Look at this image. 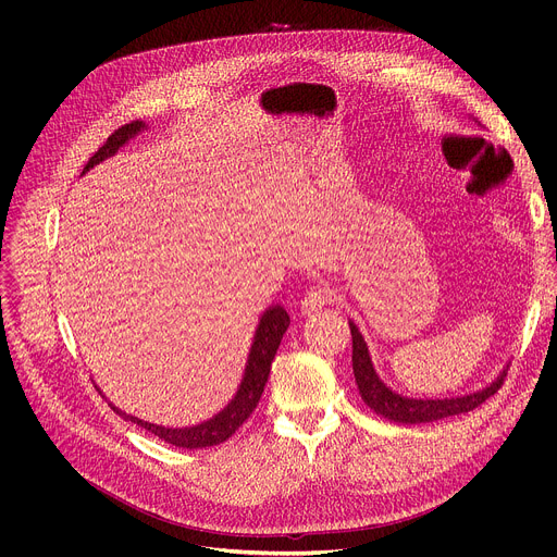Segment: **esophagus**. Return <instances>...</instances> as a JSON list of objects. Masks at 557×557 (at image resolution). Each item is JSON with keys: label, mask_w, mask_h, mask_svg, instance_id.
Returning <instances> with one entry per match:
<instances>
[{"label": "esophagus", "mask_w": 557, "mask_h": 557, "mask_svg": "<svg viewBox=\"0 0 557 557\" xmlns=\"http://www.w3.org/2000/svg\"><path fill=\"white\" fill-rule=\"evenodd\" d=\"M329 299H331V290L326 286L317 284V286H310L304 293V297L299 301V308H301V312H317L329 304Z\"/></svg>", "instance_id": "34e87169"}]
</instances>
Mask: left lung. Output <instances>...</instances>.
<instances>
[{
	"instance_id": "obj_1",
	"label": "left lung",
	"mask_w": 557,
	"mask_h": 557,
	"mask_svg": "<svg viewBox=\"0 0 557 557\" xmlns=\"http://www.w3.org/2000/svg\"><path fill=\"white\" fill-rule=\"evenodd\" d=\"M348 324L352 335V372H355L361 399L370 410H374L376 414L394 423L417 425V423H432V421H441L462 412H471L473 408L485 404L492 394H496L507 376V370H503L490 385L462 396H445V399H414V396H404L399 392H394L392 387H387L379 379L363 335L359 333L355 322H348Z\"/></svg>"
}]
</instances>
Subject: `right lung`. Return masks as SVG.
<instances>
[{"instance_id": "obj_1", "label": "right lung", "mask_w": 557, "mask_h": 557, "mask_svg": "<svg viewBox=\"0 0 557 557\" xmlns=\"http://www.w3.org/2000/svg\"><path fill=\"white\" fill-rule=\"evenodd\" d=\"M143 129H147V125L143 121H132V123L119 127L103 143V147H99V151L90 158L88 165L84 168V174L90 172L95 165L103 163L106 158L114 156L127 140L138 136ZM288 324H290V317L284 310V306L275 304V306H269L264 310V314L260 317V324L256 329V335H253V344H251V350H249V359H247V366H245V374H243L240 387H237L233 399L215 417H211L209 421H202V423L191 425V428H165V425H156V423L143 421L138 417L125 414L114 404H110V408L119 417H123L125 421H132L138 428H145L147 432H151L153 436H158V438L170 443V445L187 447V449H200V447L220 445L231 434H235V430L240 428L251 417V412L256 410L260 396L264 392L269 372H271V363L275 359V352L280 348V342H282Z\"/></svg>"}]
</instances>
